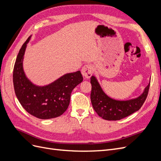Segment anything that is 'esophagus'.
<instances>
[{"mask_svg":"<svg viewBox=\"0 0 161 161\" xmlns=\"http://www.w3.org/2000/svg\"><path fill=\"white\" fill-rule=\"evenodd\" d=\"M81 72L82 76L85 79H89L92 75V72H93V69H92V66L91 64H86L82 67Z\"/></svg>","mask_w":161,"mask_h":161,"instance_id":"esophagus-1","label":"esophagus"}]
</instances>
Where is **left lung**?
<instances>
[{
    "label": "left lung",
    "mask_w": 161,
    "mask_h": 161,
    "mask_svg": "<svg viewBox=\"0 0 161 161\" xmlns=\"http://www.w3.org/2000/svg\"><path fill=\"white\" fill-rule=\"evenodd\" d=\"M150 82L139 97L129 100L119 101L107 95L97 78L92 76L91 77L92 86L91 101L92 108L99 116L104 119L115 121L123 119L141 108L147 97Z\"/></svg>",
    "instance_id": "left-lung-1"
}]
</instances>
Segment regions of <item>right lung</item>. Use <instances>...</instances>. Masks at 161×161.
Returning a JSON list of instances; mask_svg holds the SVG:
<instances>
[{"label": "right lung", "instance_id": "1", "mask_svg": "<svg viewBox=\"0 0 161 161\" xmlns=\"http://www.w3.org/2000/svg\"><path fill=\"white\" fill-rule=\"evenodd\" d=\"M31 37L23 44L14 63L13 75L14 92L29 114L42 119L57 118L67 109L72 90L83 78L79 70L67 73L49 85H34L26 76L23 67L24 54Z\"/></svg>", "mask_w": 161, "mask_h": 161}]
</instances>
